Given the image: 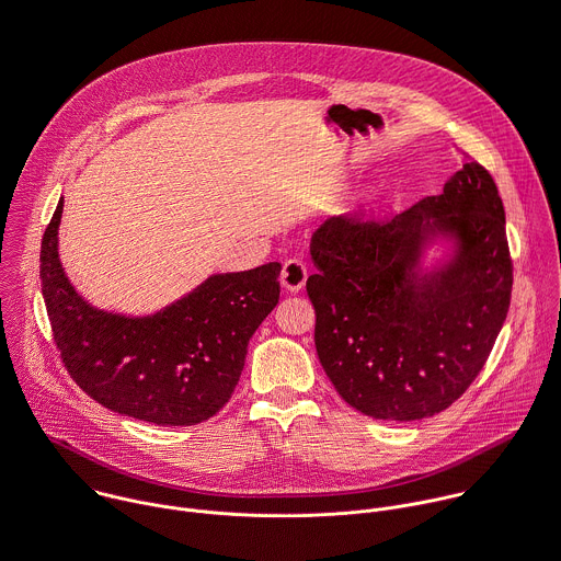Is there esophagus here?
Returning a JSON list of instances; mask_svg holds the SVG:
<instances>
[{
    "label": "esophagus",
    "instance_id": "obj_1",
    "mask_svg": "<svg viewBox=\"0 0 561 561\" xmlns=\"http://www.w3.org/2000/svg\"><path fill=\"white\" fill-rule=\"evenodd\" d=\"M307 283V265L300 261V259H289L285 261L283 265V272H280V285L287 289V291H300Z\"/></svg>",
    "mask_w": 561,
    "mask_h": 561
}]
</instances>
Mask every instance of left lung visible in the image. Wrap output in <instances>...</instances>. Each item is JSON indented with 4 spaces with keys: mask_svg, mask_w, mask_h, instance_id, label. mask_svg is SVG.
<instances>
[{
    "mask_svg": "<svg viewBox=\"0 0 561 561\" xmlns=\"http://www.w3.org/2000/svg\"><path fill=\"white\" fill-rule=\"evenodd\" d=\"M311 261L318 359L340 397L379 421L451 405L482 370L508 311L504 206L476 162L388 221L324 224Z\"/></svg>",
    "mask_w": 561,
    "mask_h": 561,
    "instance_id": "obj_1",
    "label": "left lung"
}]
</instances>
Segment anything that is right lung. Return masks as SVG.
Segmentation results:
<instances>
[{"instance_id": "right-lung-1", "label": "right lung", "mask_w": 561, "mask_h": 561, "mask_svg": "<svg viewBox=\"0 0 561 561\" xmlns=\"http://www.w3.org/2000/svg\"><path fill=\"white\" fill-rule=\"evenodd\" d=\"M64 197L42 241V291L61 359L101 405L156 425H197L232 397L259 324L278 305L280 263L210 274L167 307L99 309L59 259Z\"/></svg>"}]
</instances>
